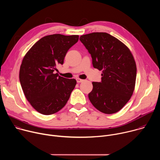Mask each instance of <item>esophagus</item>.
<instances>
[{
    "label": "esophagus",
    "mask_w": 160,
    "mask_h": 160,
    "mask_svg": "<svg viewBox=\"0 0 160 160\" xmlns=\"http://www.w3.org/2000/svg\"><path fill=\"white\" fill-rule=\"evenodd\" d=\"M76 80H77V83H81V82H82L83 81V80H82V79H80V78H77Z\"/></svg>",
    "instance_id": "esophagus-1"
}]
</instances>
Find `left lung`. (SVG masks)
<instances>
[{
	"instance_id": "left-lung-1",
	"label": "left lung",
	"mask_w": 160,
	"mask_h": 160,
	"mask_svg": "<svg viewBox=\"0 0 160 160\" xmlns=\"http://www.w3.org/2000/svg\"><path fill=\"white\" fill-rule=\"evenodd\" d=\"M80 40L91 55L94 68L102 70L101 82H92L88 99L101 112L119 111L130 100L134 90L137 68L126 45L104 32L82 35Z\"/></svg>"
}]
</instances>
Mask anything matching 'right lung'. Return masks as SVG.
Returning a JSON list of instances; mask_svg holds the SVG:
<instances>
[{"mask_svg":"<svg viewBox=\"0 0 160 160\" xmlns=\"http://www.w3.org/2000/svg\"><path fill=\"white\" fill-rule=\"evenodd\" d=\"M78 35L54 34L42 37L22 59L19 81L25 96L33 108L45 115L61 109L69 99L77 81L68 79L54 72L64 62L70 48Z\"/></svg>","mask_w":160,"mask_h":160,"instance_id":"right-lung-1","label":"right lung"}]
</instances>
